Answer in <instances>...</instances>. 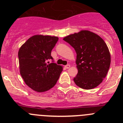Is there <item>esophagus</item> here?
Masks as SVG:
<instances>
[{
  "instance_id": "obj_1",
  "label": "esophagus",
  "mask_w": 123,
  "mask_h": 123,
  "mask_svg": "<svg viewBox=\"0 0 123 123\" xmlns=\"http://www.w3.org/2000/svg\"><path fill=\"white\" fill-rule=\"evenodd\" d=\"M70 67H71V65H66V66H65V68H66V69H69Z\"/></svg>"
}]
</instances>
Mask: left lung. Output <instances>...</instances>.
<instances>
[{
  "instance_id": "8db88e82",
  "label": "left lung",
  "mask_w": 123,
  "mask_h": 123,
  "mask_svg": "<svg viewBox=\"0 0 123 123\" xmlns=\"http://www.w3.org/2000/svg\"><path fill=\"white\" fill-rule=\"evenodd\" d=\"M74 48L78 69L74 81L85 89L97 87L107 75L111 65V54L107 45L98 35L82 30L63 38Z\"/></svg>"
}]
</instances>
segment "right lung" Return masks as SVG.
I'll list each match as a JSON object with an SVG mask.
<instances>
[{
  "label": "right lung",
  "instance_id": "add662e5",
  "mask_svg": "<svg viewBox=\"0 0 123 123\" xmlns=\"http://www.w3.org/2000/svg\"><path fill=\"white\" fill-rule=\"evenodd\" d=\"M58 40L55 36L35 35L19 49L20 73L26 85L34 91H48L55 85L59 78L63 67L48 62L53 60L51 51Z\"/></svg>",
  "mask_w": 123,
  "mask_h": 123
}]
</instances>
